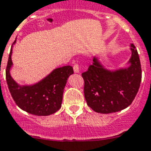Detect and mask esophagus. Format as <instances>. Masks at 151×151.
Segmentation results:
<instances>
[{
  "label": "esophagus",
  "mask_w": 151,
  "mask_h": 151,
  "mask_svg": "<svg viewBox=\"0 0 151 151\" xmlns=\"http://www.w3.org/2000/svg\"><path fill=\"white\" fill-rule=\"evenodd\" d=\"M73 70H74L75 73H80V67H79V65L77 64V63L74 65Z\"/></svg>",
  "instance_id": "obj_1"
}]
</instances>
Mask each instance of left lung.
Instances as JSON below:
<instances>
[{
	"label": "left lung",
	"mask_w": 151,
	"mask_h": 151,
	"mask_svg": "<svg viewBox=\"0 0 151 151\" xmlns=\"http://www.w3.org/2000/svg\"><path fill=\"white\" fill-rule=\"evenodd\" d=\"M130 59L124 68L109 69L101 57L94 56L93 63L82 74L84 97L96 113H116L129 106L137 95L142 80V68L137 49L130 43Z\"/></svg>",
	"instance_id": "obj_1"
}]
</instances>
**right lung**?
<instances>
[{"instance_id": "1", "label": "right lung", "mask_w": 151, "mask_h": 151, "mask_svg": "<svg viewBox=\"0 0 151 151\" xmlns=\"http://www.w3.org/2000/svg\"><path fill=\"white\" fill-rule=\"evenodd\" d=\"M11 47L6 68V81L12 97L18 107L36 116H49L61 108L63 90L69 76L74 73L71 66L58 68L31 84H19L10 74L13 68Z\"/></svg>"}]
</instances>
